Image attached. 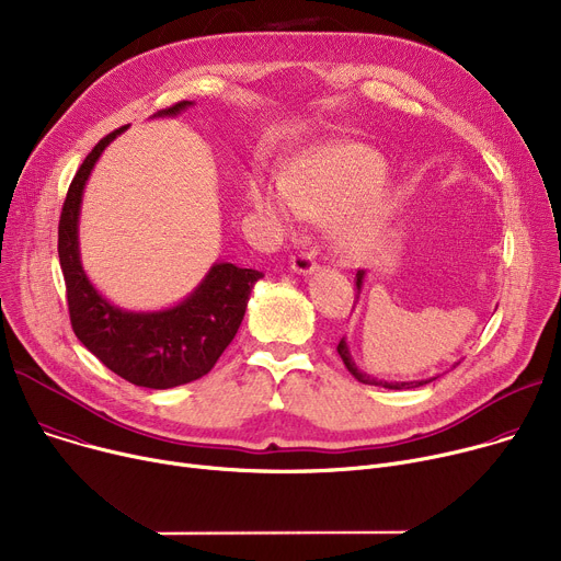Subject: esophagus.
I'll list each match as a JSON object with an SVG mask.
<instances>
[{
	"instance_id": "obj_1",
	"label": "esophagus",
	"mask_w": 561,
	"mask_h": 561,
	"mask_svg": "<svg viewBox=\"0 0 561 561\" xmlns=\"http://www.w3.org/2000/svg\"><path fill=\"white\" fill-rule=\"evenodd\" d=\"M289 267L296 272V274H300V276H310V274H314L317 270H319V265H317V261L314 257L310 255V253H296L291 261H289Z\"/></svg>"
}]
</instances>
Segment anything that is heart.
<instances>
[{"instance_id": "1", "label": "heart", "mask_w": 561, "mask_h": 561, "mask_svg": "<svg viewBox=\"0 0 561 561\" xmlns=\"http://www.w3.org/2000/svg\"><path fill=\"white\" fill-rule=\"evenodd\" d=\"M383 159L368 146H328L300 159L280 182L253 180L249 197L276 233L298 218L332 220V242L343 255L375 247L396 213V197L379 182Z\"/></svg>"}]
</instances>
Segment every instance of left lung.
I'll return each mask as SVG.
<instances>
[{"label": "left lung", "mask_w": 561, "mask_h": 561, "mask_svg": "<svg viewBox=\"0 0 561 561\" xmlns=\"http://www.w3.org/2000/svg\"><path fill=\"white\" fill-rule=\"evenodd\" d=\"M364 280H366V272L364 270H359L357 272V276H355V285H357V298L362 296V289H364ZM336 353L341 355V359H343V364H346V368L355 375V379H359L362 383H370V386H381V389H391V391H402V389H417V386H424V383H428V381H434V379H438V375L436 377H428V379H413V381H386V379H377V377H373V375H366L357 364H355V359H353V355H351V348H348V343H346V336H343L341 341H339V346H336Z\"/></svg>", "instance_id": "1"}]
</instances>
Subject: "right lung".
<instances>
[{
  "mask_svg": "<svg viewBox=\"0 0 561 561\" xmlns=\"http://www.w3.org/2000/svg\"><path fill=\"white\" fill-rule=\"evenodd\" d=\"M193 105V101H182L150 118L180 116ZM127 127L130 125L101 139L78 168L58 225V257L67 285L71 328L82 346L118 377L161 391L199 379L215 366L233 341L251 289L263 274L218 261L180 304L161 310L118 308L94 287L80 255L82 193L105 148Z\"/></svg>",
  "mask_w": 561,
  "mask_h": 561,
  "instance_id": "add662e5",
  "label": "right lung"
}]
</instances>
